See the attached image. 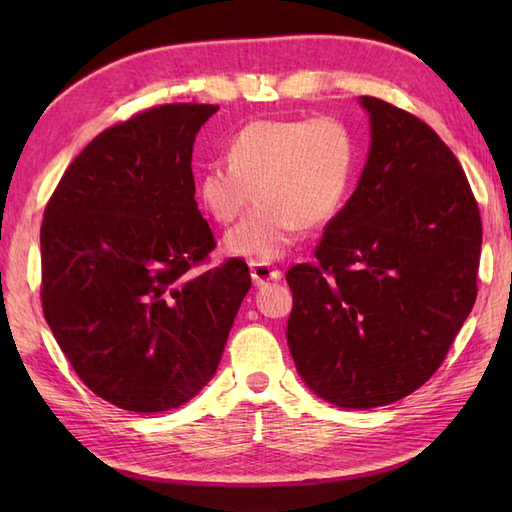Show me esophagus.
<instances>
[{
    "instance_id": "obj_1",
    "label": "esophagus",
    "mask_w": 512,
    "mask_h": 512,
    "mask_svg": "<svg viewBox=\"0 0 512 512\" xmlns=\"http://www.w3.org/2000/svg\"><path fill=\"white\" fill-rule=\"evenodd\" d=\"M250 277H253L255 286H264L268 281L281 279V270L277 266H270L266 262H253L250 264Z\"/></svg>"
}]
</instances>
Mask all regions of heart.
I'll use <instances>...</instances> for the list:
<instances>
[{"mask_svg": "<svg viewBox=\"0 0 512 512\" xmlns=\"http://www.w3.org/2000/svg\"><path fill=\"white\" fill-rule=\"evenodd\" d=\"M356 140L341 118H259L231 138L226 160L198 176V200L213 222L228 226L231 255L270 262L288 253L303 228L330 222L352 184Z\"/></svg>", "mask_w": 512, "mask_h": 512, "instance_id": "1", "label": "heart"}]
</instances>
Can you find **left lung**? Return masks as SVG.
<instances>
[{"label":"left lung","mask_w":512,"mask_h":512,"mask_svg":"<svg viewBox=\"0 0 512 512\" xmlns=\"http://www.w3.org/2000/svg\"><path fill=\"white\" fill-rule=\"evenodd\" d=\"M372 149L312 264L286 273L290 354L345 409L383 407L438 372L477 297L482 217L453 151L400 107L363 96Z\"/></svg>","instance_id":"left-lung-1"}]
</instances>
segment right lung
<instances>
[{"mask_svg": "<svg viewBox=\"0 0 512 512\" xmlns=\"http://www.w3.org/2000/svg\"><path fill=\"white\" fill-rule=\"evenodd\" d=\"M220 107L167 103L107 127L65 169L41 222V308L85 387L112 405L180 407L213 378L250 288L195 204L198 129Z\"/></svg>", "mask_w": 512, "mask_h": 512, "instance_id": "1", "label": "right lung"}]
</instances>
